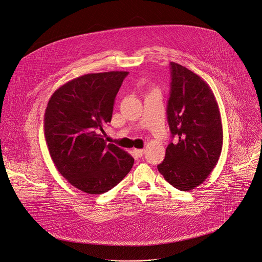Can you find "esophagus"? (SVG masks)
I'll use <instances>...</instances> for the list:
<instances>
[{"mask_svg": "<svg viewBox=\"0 0 262 262\" xmlns=\"http://www.w3.org/2000/svg\"><path fill=\"white\" fill-rule=\"evenodd\" d=\"M144 149L143 148H134L133 149V152L135 154V156L136 157H142L143 156V154H144Z\"/></svg>", "mask_w": 262, "mask_h": 262, "instance_id": "34e87169", "label": "esophagus"}]
</instances>
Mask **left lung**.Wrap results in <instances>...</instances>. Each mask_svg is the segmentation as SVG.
Masks as SVG:
<instances>
[{"label":"left lung","mask_w":262,"mask_h":262,"mask_svg":"<svg viewBox=\"0 0 262 262\" xmlns=\"http://www.w3.org/2000/svg\"><path fill=\"white\" fill-rule=\"evenodd\" d=\"M167 119L172 137L159 172L174 188L201 185L218 163L223 145L220 110L208 84L186 67L170 63Z\"/></svg>","instance_id":"1"}]
</instances>
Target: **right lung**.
<instances>
[{"instance_id": "1", "label": "right lung", "mask_w": 262, "mask_h": 262, "mask_svg": "<svg viewBox=\"0 0 262 262\" xmlns=\"http://www.w3.org/2000/svg\"><path fill=\"white\" fill-rule=\"evenodd\" d=\"M126 71L90 73L61 85L44 114V136L58 171L88 194L105 193L131 170L134 159L100 131L111 123Z\"/></svg>"}]
</instances>
